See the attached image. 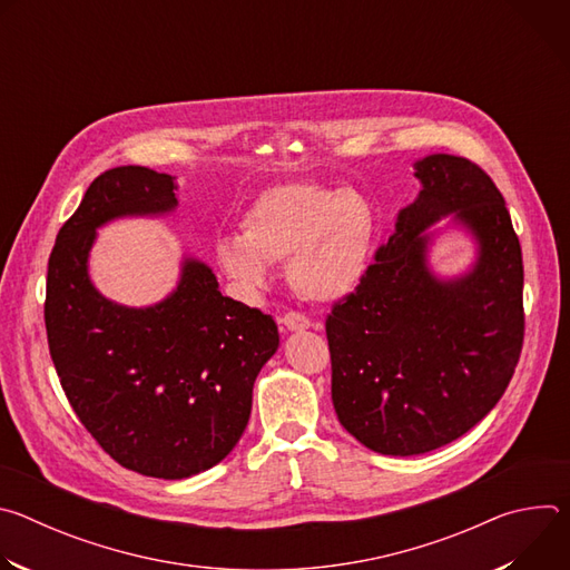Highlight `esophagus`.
I'll list each match as a JSON object with an SVG mask.
<instances>
[{
	"label": "esophagus",
	"instance_id": "34e87169",
	"mask_svg": "<svg viewBox=\"0 0 570 570\" xmlns=\"http://www.w3.org/2000/svg\"><path fill=\"white\" fill-rule=\"evenodd\" d=\"M282 327H284L286 332H304V330L311 327V320H308L306 315H302V313L291 311V313H286V315L282 317Z\"/></svg>",
	"mask_w": 570,
	"mask_h": 570
}]
</instances>
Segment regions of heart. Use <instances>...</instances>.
Segmentation results:
<instances>
[{
	"instance_id": "1",
	"label": "heart",
	"mask_w": 570,
	"mask_h": 570,
	"mask_svg": "<svg viewBox=\"0 0 570 570\" xmlns=\"http://www.w3.org/2000/svg\"><path fill=\"white\" fill-rule=\"evenodd\" d=\"M376 238L374 203L356 187L284 183L262 191L243 214V234L216 243V262L248 299L273 284V266L288 262V279L313 302H341L363 282Z\"/></svg>"
}]
</instances>
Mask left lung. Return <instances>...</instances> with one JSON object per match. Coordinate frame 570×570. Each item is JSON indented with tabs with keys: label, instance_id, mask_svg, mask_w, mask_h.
Wrapping results in <instances>:
<instances>
[{
	"label": "left lung",
	"instance_id": "obj_1",
	"mask_svg": "<svg viewBox=\"0 0 570 570\" xmlns=\"http://www.w3.org/2000/svg\"><path fill=\"white\" fill-rule=\"evenodd\" d=\"M413 169L417 198L327 317L341 424L363 446L401 458L473 429L503 396L523 345V259L501 191L464 157L433 153ZM442 217L476 246L460 276L430 266Z\"/></svg>",
	"mask_w": 570,
	"mask_h": 570
}]
</instances>
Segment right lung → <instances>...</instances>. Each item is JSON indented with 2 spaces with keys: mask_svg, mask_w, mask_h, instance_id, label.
Returning <instances> with one entry per match:
<instances>
[{
  "mask_svg": "<svg viewBox=\"0 0 570 570\" xmlns=\"http://www.w3.org/2000/svg\"><path fill=\"white\" fill-rule=\"evenodd\" d=\"M176 209L174 176H99L56 236L45 302L51 361L78 420L121 466L165 480L203 473L236 446L255 379L279 347L275 320L225 297L187 253L176 288L155 304L126 306L95 286L99 227Z\"/></svg>",
  "mask_w": 570,
  "mask_h": 570,
  "instance_id": "obj_1",
  "label": "right lung"
}]
</instances>
